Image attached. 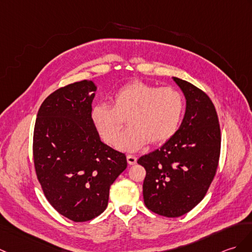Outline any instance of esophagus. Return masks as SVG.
I'll return each instance as SVG.
<instances>
[{"mask_svg":"<svg viewBox=\"0 0 252 252\" xmlns=\"http://www.w3.org/2000/svg\"><path fill=\"white\" fill-rule=\"evenodd\" d=\"M126 160H127V163L130 165H134L137 161V158L135 156H132V155H127L126 156Z\"/></svg>","mask_w":252,"mask_h":252,"instance_id":"obj_1","label":"esophagus"}]
</instances>
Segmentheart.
Listing matches in <instances>:
<instances>
[{
    "mask_svg": "<svg viewBox=\"0 0 252 252\" xmlns=\"http://www.w3.org/2000/svg\"><path fill=\"white\" fill-rule=\"evenodd\" d=\"M113 106L97 104L91 119L99 136L116 145L126 124L130 125L121 136V149L134 151L148 142L161 144L175 135L185 112V99L172 87H158L144 81L122 86L112 97Z\"/></svg>",
    "mask_w": 252,
    "mask_h": 252,
    "instance_id": "obj_1",
    "label": "heart"
}]
</instances>
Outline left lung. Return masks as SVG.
<instances>
[{"label": "left lung", "instance_id": "8db88e82", "mask_svg": "<svg viewBox=\"0 0 252 252\" xmlns=\"http://www.w3.org/2000/svg\"><path fill=\"white\" fill-rule=\"evenodd\" d=\"M187 99L186 114L173 137L140 157L145 167V205L168 218L189 213L206 195L217 172L221 134L215 105L205 92L173 77Z\"/></svg>", "mask_w": 252, "mask_h": 252}]
</instances>
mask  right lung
Masks as SVG:
<instances>
[{
    "label": "right lung",
    "instance_id": "obj_1",
    "mask_svg": "<svg viewBox=\"0 0 252 252\" xmlns=\"http://www.w3.org/2000/svg\"><path fill=\"white\" fill-rule=\"evenodd\" d=\"M92 81L62 87L40 105L33 159L44 194L60 215L85 222L107 207L109 188L126 168V157L99 139L91 119Z\"/></svg>",
    "mask_w": 252,
    "mask_h": 252
}]
</instances>
